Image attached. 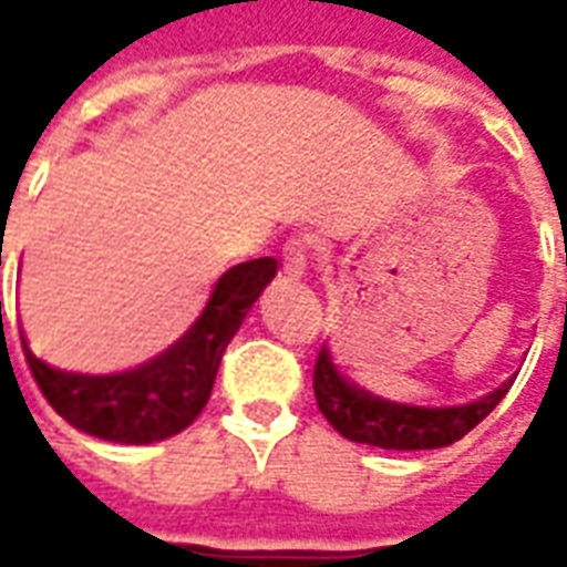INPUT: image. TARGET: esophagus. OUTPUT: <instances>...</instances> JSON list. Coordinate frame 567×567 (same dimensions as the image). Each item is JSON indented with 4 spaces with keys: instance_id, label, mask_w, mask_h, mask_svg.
<instances>
[{
    "instance_id": "1",
    "label": "esophagus",
    "mask_w": 567,
    "mask_h": 567,
    "mask_svg": "<svg viewBox=\"0 0 567 567\" xmlns=\"http://www.w3.org/2000/svg\"><path fill=\"white\" fill-rule=\"evenodd\" d=\"M282 267L288 276H303L309 267V243H303V239H288L282 248Z\"/></svg>"
}]
</instances>
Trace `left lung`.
Instances as JSON below:
<instances>
[{
  "label": "left lung",
  "instance_id": "left-lung-1",
  "mask_svg": "<svg viewBox=\"0 0 567 567\" xmlns=\"http://www.w3.org/2000/svg\"><path fill=\"white\" fill-rule=\"evenodd\" d=\"M312 389L321 416L352 443H368L380 450H440L474 431L501 404L511 382L458 406L398 404L346 380L333 364L328 346H321L312 370Z\"/></svg>",
  "mask_w": 567,
  "mask_h": 567
}]
</instances>
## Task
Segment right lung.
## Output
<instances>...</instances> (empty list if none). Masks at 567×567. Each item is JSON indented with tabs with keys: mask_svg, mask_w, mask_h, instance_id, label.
<instances>
[{
	"mask_svg": "<svg viewBox=\"0 0 567 567\" xmlns=\"http://www.w3.org/2000/svg\"><path fill=\"white\" fill-rule=\"evenodd\" d=\"M276 276V258L236 264L212 288L199 319L169 349L121 373H69L23 355L44 401L69 425L112 443H157L185 431L209 401L215 373L251 303Z\"/></svg>",
	"mask_w": 567,
	"mask_h": 567,
	"instance_id": "1",
	"label": "right lung"
}]
</instances>
